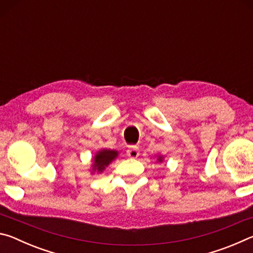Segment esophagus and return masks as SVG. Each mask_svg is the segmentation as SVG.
<instances>
[{"label": "esophagus", "mask_w": 253, "mask_h": 253, "mask_svg": "<svg viewBox=\"0 0 253 253\" xmlns=\"http://www.w3.org/2000/svg\"><path fill=\"white\" fill-rule=\"evenodd\" d=\"M127 156L130 158H137L139 156V149L137 146H131L128 148L127 151Z\"/></svg>", "instance_id": "esophagus-1"}]
</instances>
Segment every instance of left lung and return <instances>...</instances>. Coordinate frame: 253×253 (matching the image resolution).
Masks as SVG:
<instances>
[{
  "label": "left lung",
  "mask_w": 253,
  "mask_h": 253,
  "mask_svg": "<svg viewBox=\"0 0 253 253\" xmlns=\"http://www.w3.org/2000/svg\"><path fill=\"white\" fill-rule=\"evenodd\" d=\"M157 161L160 162V163H162V162H163V156H158V157H157Z\"/></svg>",
  "instance_id": "left-lung-1"
}]
</instances>
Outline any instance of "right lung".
<instances>
[{
    "mask_svg": "<svg viewBox=\"0 0 253 253\" xmlns=\"http://www.w3.org/2000/svg\"><path fill=\"white\" fill-rule=\"evenodd\" d=\"M118 152L114 151V149H100V151H98L96 155L93 156L91 173H102L111 162L116 160Z\"/></svg>",
    "mask_w": 253,
    "mask_h": 253,
    "instance_id": "right-lung-1",
    "label": "right lung"
}]
</instances>
